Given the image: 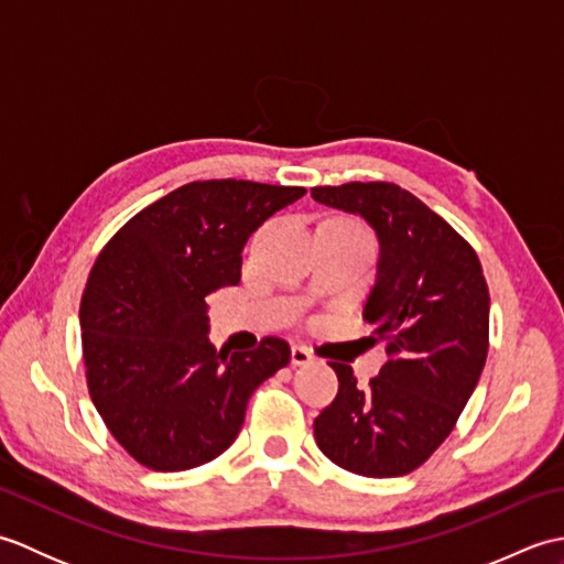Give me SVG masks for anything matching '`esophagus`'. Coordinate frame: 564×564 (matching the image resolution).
Masks as SVG:
<instances>
[{
  "mask_svg": "<svg viewBox=\"0 0 564 564\" xmlns=\"http://www.w3.org/2000/svg\"><path fill=\"white\" fill-rule=\"evenodd\" d=\"M313 351L307 349V346H301V344H295L293 349H291V364L293 366H307V364H313Z\"/></svg>",
  "mask_w": 564,
  "mask_h": 564,
  "instance_id": "34e87169",
  "label": "esophagus"
}]
</instances>
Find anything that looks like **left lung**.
<instances>
[{
    "label": "left lung",
    "mask_w": 564,
    "mask_h": 564,
    "mask_svg": "<svg viewBox=\"0 0 564 564\" xmlns=\"http://www.w3.org/2000/svg\"><path fill=\"white\" fill-rule=\"evenodd\" d=\"M313 198L358 213L378 232V279L364 319L390 356L368 388L356 386L349 364L329 361L339 392L315 419V441L349 473L406 475L448 438L485 368L489 291L480 259L398 184L315 186Z\"/></svg>",
    "instance_id": "8db88e82"
}]
</instances>
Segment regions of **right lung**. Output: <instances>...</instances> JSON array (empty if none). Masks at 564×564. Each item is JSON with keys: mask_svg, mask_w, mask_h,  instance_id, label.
<instances>
[{"mask_svg": "<svg viewBox=\"0 0 564 564\" xmlns=\"http://www.w3.org/2000/svg\"><path fill=\"white\" fill-rule=\"evenodd\" d=\"M303 196V186L191 182L133 215L94 261L79 303L87 388L140 465L178 473L218 458L251 392L289 366L279 337L215 351L206 297L239 283L249 235Z\"/></svg>", "mask_w": 564, "mask_h": 564, "instance_id": "right-lung-1", "label": "right lung"}]
</instances>
